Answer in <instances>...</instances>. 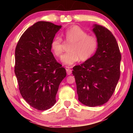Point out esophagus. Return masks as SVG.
Wrapping results in <instances>:
<instances>
[{
	"instance_id": "34e87169",
	"label": "esophagus",
	"mask_w": 133,
	"mask_h": 133,
	"mask_svg": "<svg viewBox=\"0 0 133 133\" xmlns=\"http://www.w3.org/2000/svg\"><path fill=\"white\" fill-rule=\"evenodd\" d=\"M66 71L67 75H70L72 73V70L69 68V67H67L66 68Z\"/></svg>"
}]
</instances>
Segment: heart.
<instances>
[{"label": "heart", "mask_w": 133, "mask_h": 133, "mask_svg": "<svg viewBox=\"0 0 133 133\" xmlns=\"http://www.w3.org/2000/svg\"><path fill=\"white\" fill-rule=\"evenodd\" d=\"M64 42L70 43L68 53L62 58L64 64H73L80 60L85 62L95 53L98 48V42L96 36L88 35L86 31L77 26H73L62 33ZM51 48L57 57H60L63 52V43L61 39L56 37L51 42Z\"/></svg>", "instance_id": "obj_1"}]
</instances>
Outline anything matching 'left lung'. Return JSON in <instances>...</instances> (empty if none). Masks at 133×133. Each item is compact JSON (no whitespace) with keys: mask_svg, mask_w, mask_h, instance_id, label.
I'll list each match as a JSON object with an SVG mask.
<instances>
[{"mask_svg":"<svg viewBox=\"0 0 133 133\" xmlns=\"http://www.w3.org/2000/svg\"><path fill=\"white\" fill-rule=\"evenodd\" d=\"M98 39L96 52L89 60L73 67L78 100L87 106L107 103L113 94L120 76L121 56L115 37L109 29L94 24Z\"/></svg>","mask_w":133,"mask_h":133,"instance_id":"1","label":"left lung"}]
</instances>
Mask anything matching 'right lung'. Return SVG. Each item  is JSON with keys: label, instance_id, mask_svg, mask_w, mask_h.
<instances>
[{"label": "right lung", "instance_id": "1", "mask_svg": "<svg viewBox=\"0 0 133 133\" xmlns=\"http://www.w3.org/2000/svg\"><path fill=\"white\" fill-rule=\"evenodd\" d=\"M62 28L40 21L22 35L15 49V73L21 95L38 110L53 106L66 71L51 51V42Z\"/></svg>", "mask_w": 133, "mask_h": 133}]
</instances>
